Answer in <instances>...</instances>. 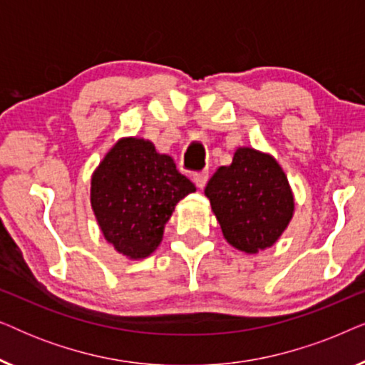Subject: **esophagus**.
Returning a JSON list of instances; mask_svg holds the SVG:
<instances>
[{"instance_id":"obj_1","label":"esophagus","mask_w":365,"mask_h":365,"mask_svg":"<svg viewBox=\"0 0 365 365\" xmlns=\"http://www.w3.org/2000/svg\"><path fill=\"white\" fill-rule=\"evenodd\" d=\"M207 179H209L207 169H204V171H199V173L194 174V182H196L197 187H204V186H206Z\"/></svg>"}]
</instances>
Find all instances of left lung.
<instances>
[{"label": "left lung", "mask_w": 365, "mask_h": 365, "mask_svg": "<svg viewBox=\"0 0 365 365\" xmlns=\"http://www.w3.org/2000/svg\"><path fill=\"white\" fill-rule=\"evenodd\" d=\"M204 192L226 241L247 254L271 247L292 219L294 197L282 168L252 148H239Z\"/></svg>", "instance_id": "left-lung-1"}]
</instances>
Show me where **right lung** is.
I'll list each match as a JSON object with an SVG mask.
<instances>
[{
    "mask_svg": "<svg viewBox=\"0 0 365 365\" xmlns=\"http://www.w3.org/2000/svg\"><path fill=\"white\" fill-rule=\"evenodd\" d=\"M196 191L171 156L153 143L124 138L91 178V206L109 244L129 259L156 251L174 206Z\"/></svg>",
    "mask_w": 365,
    "mask_h": 365,
    "instance_id": "right-lung-1",
    "label": "right lung"
}]
</instances>
